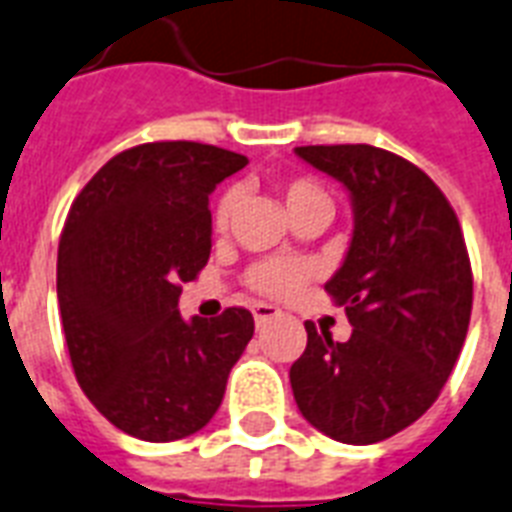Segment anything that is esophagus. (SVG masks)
Here are the masks:
<instances>
[{"label": "esophagus", "mask_w": 512, "mask_h": 512, "mask_svg": "<svg viewBox=\"0 0 512 512\" xmlns=\"http://www.w3.org/2000/svg\"><path fill=\"white\" fill-rule=\"evenodd\" d=\"M280 315H283V312L277 310L275 304H264V301L253 304V320H256V326H264V323L280 318Z\"/></svg>", "instance_id": "34e87169"}]
</instances>
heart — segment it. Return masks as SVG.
Returning a JSON list of instances; mask_svg holds the SVG:
<instances>
[{"instance_id": "obj_1", "label": "heart", "mask_w": 512, "mask_h": 512, "mask_svg": "<svg viewBox=\"0 0 512 512\" xmlns=\"http://www.w3.org/2000/svg\"><path fill=\"white\" fill-rule=\"evenodd\" d=\"M280 197H283L288 213L304 211V208H312V205H328L326 192L320 189L318 184H312L307 178H299V181H288V184L280 186ZM237 202H240V192L237 189H229L224 192V197L216 205V213H213V224L216 229H227L232 216L237 211ZM312 277V267L304 264V261H285V259H269L261 261L251 269L248 275V283L256 288L264 296H275V299H291L301 291V285L307 283Z\"/></svg>"}]
</instances>
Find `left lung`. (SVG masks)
Returning <instances> with one entry per match:
<instances>
[{
	"label": "left lung",
	"mask_w": 512,
	"mask_h": 512,
	"mask_svg": "<svg viewBox=\"0 0 512 512\" xmlns=\"http://www.w3.org/2000/svg\"><path fill=\"white\" fill-rule=\"evenodd\" d=\"M336 178L352 205V240L326 291L352 336L307 323L291 366L301 417L334 441L368 446L433 406L465 344L473 272L457 213L417 165L368 144L296 146Z\"/></svg>",
	"instance_id": "left-lung-1"
}]
</instances>
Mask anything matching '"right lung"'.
Returning a JSON list of instances; mask_svg holds the SVG:
<instances>
[{
	"label": "right lung",
	"instance_id": "add662e5",
	"mask_svg": "<svg viewBox=\"0 0 512 512\" xmlns=\"http://www.w3.org/2000/svg\"><path fill=\"white\" fill-rule=\"evenodd\" d=\"M243 154L194 141L133 146L71 202L58 245V307L90 403L149 443L186 438L219 411L253 315L181 318V283L211 256L208 197Z\"/></svg>",
	"mask_w": 512,
	"mask_h": 512
}]
</instances>
